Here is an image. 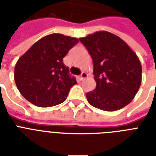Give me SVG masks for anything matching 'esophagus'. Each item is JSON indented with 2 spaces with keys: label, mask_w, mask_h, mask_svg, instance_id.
I'll use <instances>...</instances> for the list:
<instances>
[{
  "label": "esophagus",
  "mask_w": 156,
  "mask_h": 156,
  "mask_svg": "<svg viewBox=\"0 0 156 156\" xmlns=\"http://www.w3.org/2000/svg\"><path fill=\"white\" fill-rule=\"evenodd\" d=\"M87 77V73H85V72H83V73H81V75L79 76V80H83L84 78H86Z\"/></svg>",
  "instance_id": "obj_1"
}]
</instances>
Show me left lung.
Returning a JSON list of instances; mask_svg holds the SVG:
<instances>
[{
    "instance_id": "8db88e82",
    "label": "left lung",
    "mask_w": 156,
    "mask_h": 156,
    "mask_svg": "<svg viewBox=\"0 0 156 156\" xmlns=\"http://www.w3.org/2000/svg\"><path fill=\"white\" fill-rule=\"evenodd\" d=\"M79 40L93 61L96 87L87 93L90 105L113 112L131 102L140 87L139 59L124 40L108 31H98Z\"/></svg>"
}]
</instances>
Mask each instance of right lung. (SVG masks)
<instances>
[{
	"label": "right lung",
	"instance_id": "right-lung-1",
	"mask_svg": "<svg viewBox=\"0 0 156 156\" xmlns=\"http://www.w3.org/2000/svg\"><path fill=\"white\" fill-rule=\"evenodd\" d=\"M78 43L77 38L51 34L38 40L18 59L14 80L26 100L42 108L66 100L77 82L64 65L63 58Z\"/></svg>",
	"mask_w": 156,
	"mask_h": 156
}]
</instances>
